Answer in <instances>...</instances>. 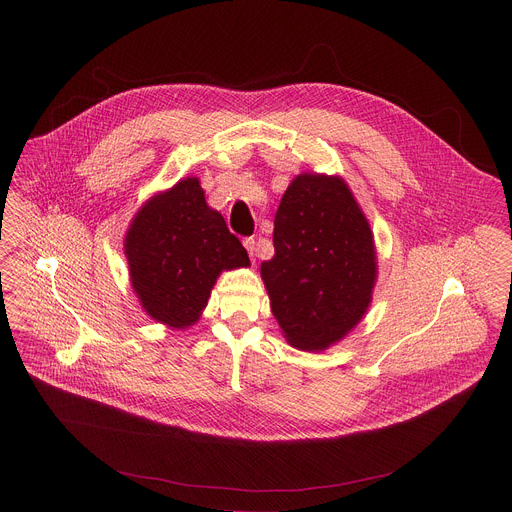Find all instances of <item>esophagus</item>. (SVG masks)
I'll use <instances>...</instances> for the list:
<instances>
[{"label":"esophagus","instance_id":"obj_1","mask_svg":"<svg viewBox=\"0 0 512 512\" xmlns=\"http://www.w3.org/2000/svg\"><path fill=\"white\" fill-rule=\"evenodd\" d=\"M244 246H246L250 258L256 260V254H258V244H256V240H254V238H246V240H244Z\"/></svg>","mask_w":512,"mask_h":512}]
</instances>
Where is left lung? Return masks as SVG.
<instances>
[{"mask_svg": "<svg viewBox=\"0 0 512 512\" xmlns=\"http://www.w3.org/2000/svg\"><path fill=\"white\" fill-rule=\"evenodd\" d=\"M274 250L260 274L284 337L301 351L329 349L363 319L378 270L370 224L347 183L297 175L274 219Z\"/></svg>", "mask_w": 512, "mask_h": 512, "instance_id": "obj_1", "label": "left lung"}]
</instances>
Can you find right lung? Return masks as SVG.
I'll use <instances>...</instances> for the list:
<instances>
[{
  "label": "right lung",
  "mask_w": 512,
  "mask_h": 512,
  "mask_svg": "<svg viewBox=\"0 0 512 512\" xmlns=\"http://www.w3.org/2000/svg\"><path fill=\"white\" fill-rule=\"evenodd\" d=\"M124 250L142 307L173 329L199 321L222 270L250 266L197 177L151 197L132 220Z\"/></svg>",
  "instance_id": "1"
}]
</instances>
